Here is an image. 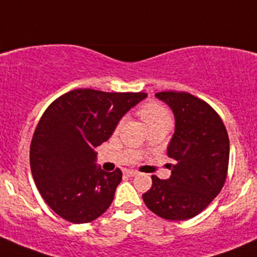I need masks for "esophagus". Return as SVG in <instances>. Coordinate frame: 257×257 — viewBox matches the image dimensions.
I'll use <instances>...</instances> for the list:
<instances>
[{"mask_svg":"<svg viewBox=\"0 0 257 257\" xmlns=\"http://www.w3.org/2000/svg\"><path fill=\"white\" fill-rule=\"evenodd\" d=\"M124 174L125 175H128V177H136L137 174H138V173L136 172V170H125V172H124Z\"/></svg>","mask_w":257,"mask_h":257,"instance_id":"esophagus-1","label":"esophagus"}]
</instances>
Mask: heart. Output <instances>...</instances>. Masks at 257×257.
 <instances>
[{"label":"heart","instance_id":"heart-1","mask_svg":"<svg viewBox=\"0 0 257 257\" xmlns=\"http://www.w3.org/2000/svg\"><path fill=\"white\" fill-rule=\"evenodd\" d=\"M139 116L144 121L148 129L158 125H172V115H170V113L164 107L155 104V103H149V104L143 105L139 109Z\"/></svg>","mask_w":257,"mask_h":257}]
</instances>
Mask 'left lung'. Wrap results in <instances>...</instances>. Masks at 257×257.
Masks as SVG:
<instances>
[{"label":"left lung","instance_id":"1","mask_svg":"<svg viewBox=\"0 0 257 257\" xmlns=\"http://www.w3.org/2000/svg\"><path fill=\"white\" fill-rule=\"evenodd\" d=\"M172 109L174 134L167 148L173 160L167 180L153 175L145 205L167 220H188L216 198L227 174L230 144L221 118L204 100L184 92L155 94Z\"/></svg>","mask_w":257,"mask_h":257}]
</instances>
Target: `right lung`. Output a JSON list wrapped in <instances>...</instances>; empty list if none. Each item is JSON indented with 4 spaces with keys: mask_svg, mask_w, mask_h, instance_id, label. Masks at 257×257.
Wrapping results in <instances>:
<instances>
[{
    "mask_svg": "<svg viewBox=\"0 0 257 257\" xmlns=\"http://www.w3.org/2000/svg\"><path fill=\"white\" fill-rule=\"evenodd\" d=\"M147 97V93L76 89L46 109L33 134L30 164L38 191L56 214L85 224L109 208L121 172L97 167L95 150Z\"/></svg>",
    "mask_w": 257,
    "mask_h": 257,
    "instance_id": "obj_1",
    "label": "right lung"
}]
</instances>
